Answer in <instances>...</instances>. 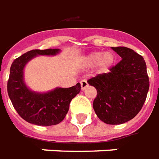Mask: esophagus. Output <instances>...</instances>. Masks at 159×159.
Masks as SVG:
<instances>
[{"instance_id":"1","label":"esophagus","mask_w":159,"mask_h":159,"mask_svg":"<svg viewBox=\"0 0 159 159\" xmlns=\"http://www.w3.org/2000/svg\"><path fill=\"white\" fill-rule=\"evenodd\" d=\"M80 86H81V90L84 91L88 86V83H87L86 80H83L80 81Z\"/></svg>"}]
</instances>
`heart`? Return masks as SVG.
<instances>
[{"label": "heart", "mask_w": 159, "mask_h": 159, "mask_svg": "<svg viewBox=\"0 0 159 159\" xmlns=\"http://www.w3.org/2000/svg\"><path fill=\"white\" fill-rule=\"evenodd\" d=\"M80 65L84 66H93L97 64V68L100 73H107L113 66L116 58L113 52L94 51L82 55L79 59Z\"/></svg>", "instance_id": "obj_1"}]
</instances>
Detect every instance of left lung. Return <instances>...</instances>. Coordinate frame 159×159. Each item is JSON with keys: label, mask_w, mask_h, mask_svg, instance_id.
<instances>
[{"label": "left lung", "mask_w": 159, "mask_h": 159, "mask_svg": "<svg viewBox=\"0 0 159 159\" xmlns=\"http://www.w3.org/2000/svg\"><path fill=\"white\" fill-rule=\"evenodd\" d=\"M121 61L108 73L88 80L97 90L93 109L98 118L108 125H120L136 116L149 90V78L144 58L125 47L111 48Z\"/></svg>", "instance_id": "8db88e82"}]
</instances>
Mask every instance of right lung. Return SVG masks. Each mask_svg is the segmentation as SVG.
Masks as SVG:
<instances>
[{
    "instance_id": "add662e5",
    "label": "right lung",
    "mask_w": 159,
    "mask_h": 159,
    "mask_svg": "<svg viewBox=\"0 0 159 159\" xmlns=\"http://www.w3.org/2000/svg\"><path fill=\"white\" fill-rule=\"evenodd\" d=\"M60 49L31 50L15 59L10 67L7 93L16 111L24 120L42 126L61 123L69 110V105L81 86L80 83L69 88L56 87L46 93L31 90L24 80V68L32 59L40 55L54 56Z\"/></svg>"
}]
</instances>
